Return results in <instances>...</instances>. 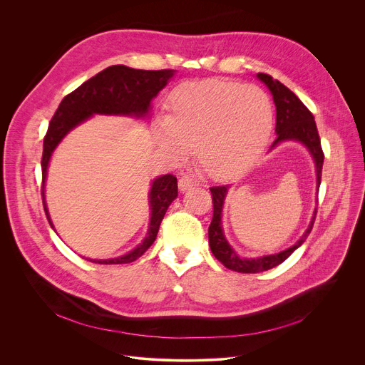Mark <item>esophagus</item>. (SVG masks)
Instances as JSON below:
<instances>
[{"label":"esophagus","mask_w":365,"mask_h":365,"mask_svg":"<svg viewBox=\"0 0 365 365\" xmlns=\"http://www.w3.org/2000/svg\"><path fill=\"white\" fill-rule=\"evenodd\" d=\"M193 186H195V183H193V180L187 175H185V176H182L179 179V190L180 192H186V190L192 189Z\"/></svg>","instance_id":"34e87169"}]
</instances>
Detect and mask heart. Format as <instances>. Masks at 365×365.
<instances>
[{
  "label": "heart",
  "mask_w": 365,
  "mask_h": 365,
  "mask_svg": "<svg viewBox=\"0 0 365 365\" xmlns=\"http://www.w3.org/2000/svg\"><path fill=\"white\" fill-rule=\"evenodd\" d=\"M170 114L158 118L160 145L182 155L195 147L197 166L215 179L244 170L266 147L273 127L270 98L255 86L210 79L178 86Z\"/></svg>",
  "instance_id": "obj_1"
}]
</instances>
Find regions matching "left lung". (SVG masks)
Returning <instances> with one entry per match:
<instances>
[{
  "mask_svg": "<svg viewBox=\"0 0 365 365\" xmlns=\"http://www.w3.org/2000/svg\"><path fill=\"white\" fill-rule=\"evenodd\" d=\"M259 81H263L267 88L270 89L274 106H276V133L277 138L274 140L272 148L277 145L282 141L286 140H296L303 143L315 160L317 165V185L319 187L321 178H322V166H324V151L321 147V138L317 128V123L312 113L306 108L304 103L282 82L273 79L267 73H258L257 75ZM230 186H212L210 187L212 193V203H214V217L207 230V235H210V247L212 250V254L218 262H221L227 269L238 272V273H259L270 270L279 264H282L284 259L296 250L299 248L307 238V235L314 227L315 217L312 218L310 225L307 227L306 232L300 237V240L292 245L290 248L272 254V255H263L255 258H242L230 247L227 242L224 232H222V206L224 199L227 196ZM317 215V211H315Z\"/></svg>",
  "mask_w": 365,
  "mask_h": 365,
  "instance_id": "1",
  "label": "left lung"
}]
</instances>
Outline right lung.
<instances>
[{"label": "right lung", "mask_w": 365, "mask_h": 365, "mask_svg": "<svg viewBox=\"0 0 365 365\" xmlns=\"http://www.w3.org/2000/svg\"><path fill=\"white\" fill-rule=\"evenodd\" d=\"M173 73L175 71L172 69L141 71L124 65H114L96 73L62 99L59 108L48 123V128L43 140L41 155V197L44 212L51 228H53V224L50 221L44 202V182L51 153H53L62 138L72 128L93 114L134 117L147 115L151 99L168 85ZM176 196L178 179L173 175H165L155 179L148 195L151 218L144 241L123 257L111 259H89V262L98 264H125L141 257L158 237L168 207L176 199Z\"/></svg>", "instance_id": "obj_1"}]
</instances>
